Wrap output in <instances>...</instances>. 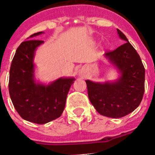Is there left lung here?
I'll return each mask as SVG.
<instances>
[{"instance_id": "obj_1", "label": "left lung", "mask_w": 155, "mask_h": 155, "mask_svg": "<svg viewBox=\"0 0 155 155\" xmlns=\"http://www.w3.org/2000/svg\"><path fill=\"white\" fill-rule=\"evenodd\" d=\"M121 39L126 41L104 56L117 69L120 77L104 83L85 80L91 104L101 115L120 118L133 112L140 104L145 91V68L139 54L117 28Z\"/></svg>"}]
</instances>
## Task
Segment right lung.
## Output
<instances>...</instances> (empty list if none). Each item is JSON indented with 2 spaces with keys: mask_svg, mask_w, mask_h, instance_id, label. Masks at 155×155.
Here are the masks:
<instances>
[{
  "mask_svg": "<svg viewBox=\"0 0 155 155\" xmlns=\"http://www.w3.org/2000/svg\"><path fill=\"white\" fill-rule=\"evenodd\" d=\"M44 33H35L28 38ZM41 40H27L16 49L12 61L9 92L13 104L22 119L45 124L60 117L65 107L67 94L74 78H59L48 85L35 79V52Z\"/></svg>",
  "mask_w": 155,
  "mask_h": 155,
  "instance_id": "1",
  "label": "right lung"
}]
</instances>
